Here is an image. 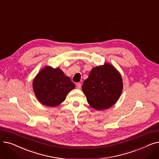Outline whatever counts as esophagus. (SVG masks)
I'll list each match as a JSON object with an SVG mask.
<instances>
[{"mask_svg": "<svg viewBox=\"0 0 159 159\" xmlns=\"http://www.w3.org/2000/svg\"><path fill=\"white\" fill-rule=\"evenodd\" d=\"M81 86H82V84H80V83H77L76 84V86H77V89H80L81 88Z\"/></svg>", "mask_w": 159, "mask_h": 159, "instance_id": "esophagus-1", "label": "esophagus"}]
</instances>
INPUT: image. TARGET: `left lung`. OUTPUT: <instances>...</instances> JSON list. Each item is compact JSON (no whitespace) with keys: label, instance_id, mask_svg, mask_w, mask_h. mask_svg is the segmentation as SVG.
<instances>
[{"label":"left lung","instance_id":"obj_1","mask_svg":"<svg viewBox=\"0 0 159 159\" xmlns=\"http://www.w3.org/2000/svg\"><path fill=\"white\" fill-rule=\"evenodd\" d=\"M88 104L97 110H106L118 101L123 89L121 75L109 63L93 68L83 83Z\"/></svg>","mask_w":159,"mask_h":159}]
</instances>
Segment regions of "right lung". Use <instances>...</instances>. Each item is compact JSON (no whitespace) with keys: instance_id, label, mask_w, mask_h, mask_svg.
I'll use <instances>...</instances> for the list:
<instances>
[{"instance_id":"1","label":"right lung","mask_w":159,"mask_h":159,"mask_svg":"<svg viewBox=\"0 0 159 159\" xmlns=\"http://www.w3.org/2000/svg\"><path fill=\"white\" fill-rule=\"evenodd\" d=\"M70 78L59 68L46 66L36 75L33 88L36 97L43 105L55 107L64 101L75 88Z\"/></svg>"}]
</instances>
